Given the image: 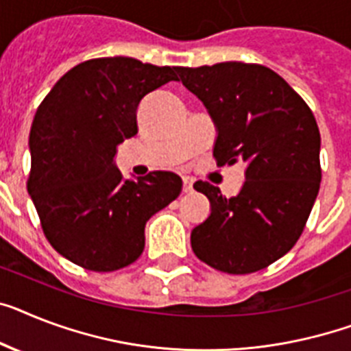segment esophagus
Wrapping results in <instances>:
<instances>
[{
    "instance_id": "1",
    "label": "esophagus",
    "mask_w": 351,
    "mask_h": 351,
    "mask_svg": "<svg viewBox=\"0 0 351 351\" xmlns=\"http://www.w3.org/2000/svg\"><path fill=\"white\" fill-rule=\"evenodd\" d=\"M193 190V179L192 178H182V192H192Z\"/></svg>"
}]
</instances>
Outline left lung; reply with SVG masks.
<instances>
[{
	"instance_id": "1",
	"label": "left lung",
	"mask_w": 351,
	"mask_h": 351,
	"mask_svg": "<svg viewBox=\"0 0 351 351\" xmlns=\"http://www.w3.org/2000/svg\"><path fill=\"white\" fill-rule=\"evenodd\" d=\"M178 71L215 121L217 165H245L237 197L228 199L208 181L193 184L211 204L210 217L192 231L193 253L222 273L262 271L294 247L319 192L317 121L305 100L262 64Z\"/></svg>"
}]
</instances>
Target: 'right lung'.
<instances>
[{"mask_svg": "<svg viewBox=\"0 0 351 351\" xmlns=\"http://www.w3.org/2000/svg\"><path fill=\"white\" fill-rule=\"evenodd\" d=\"M178 69L130 57L86 60L37 107L26 188L43 233L69 262L95 273L130 265L143 253L147 221L181 193L178 173L130 181L112 163L118 145L138 134L141 98L179 80Z\"/></svg>", "mask_w": 351, "mask_h": 351, "instance_id": "right-lung-1", "label": "right lung"}]
</instances>
